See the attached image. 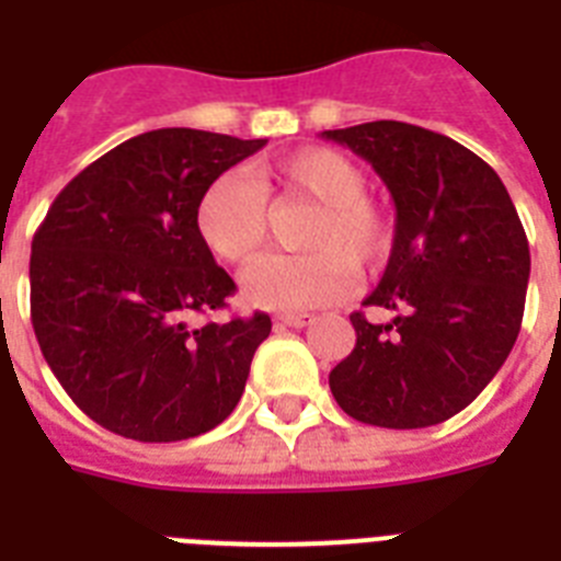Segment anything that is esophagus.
Wrapping results in <instances>:
<instances>
[{
	"instance_id": "1",
	"label": "esophagus",
	"mask_w": 561,
	"mask_h": 561,
	"mask_svg": "<svg viewBox=\"0 0 561 561\" xmlns=\"http://www.w3.org/2000/svg\"><path fill=\"white\" fill-rule=\"evenodd\" d=\"M277 321L284 323V327H291V330H304V327H309V323L314 321V314L309 312H298V314H280Z\"/></svg>"
}]
</instances>
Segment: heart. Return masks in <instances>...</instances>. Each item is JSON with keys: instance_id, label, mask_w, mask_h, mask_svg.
I'll return each mask as SVG.
<instances>
[{"instance_id": "obj_1", "label": "heart", "mask_w": 561, "mask_h": 561, "mask_svg": "<svg viewBox=\"0 0 561 561\" xmlns=\"http://www.w3.org/2000/svg\"><path fill=\"white\" fill-rule=\"evenodd\" d=\"M367 188V174L335 148H300L254 178L226 171L197 203L203 243L226 263L254 261L270 238L266 194L312 203L314 215L300 234L298 257H266L243 275V298L252 307L300 312L341 298L353 272L378 270L392 249V215Z\"/></svg>"}]
</instances>
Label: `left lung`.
<instances>
[{"label": "left lung", "instance_id": "1", "mask_svg": "<svg viewBox=\"0 0 561 561\" xmlns=\"http://www.w3.org/2000/svg\"><path fill=\"white\" fill-rule=\"evenodd\" d=\"M390 188L396 234L381 284L353 312L355 350L330 373L346 415L390 430L461 413L511 355L525 314L530 249L511 194L481 157L419 125L378 119L323 131Z\"/></svg>", "mask_w": 561, "mask_h": 561}]
</instances>
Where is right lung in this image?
<instances>
[{
	"instance_id": "add662e5",
	"label": "right lung",
	"mask_w": 561,
	"mask_h": 561,
	"mask_svg": "<svg viewBox=\"0 0 561 561\" xmlns=\"http://www.w3.org/2000/svg\"><path fill=\"white\" fill-rule=\"evenodd\" d=\"M266 140L157 128L59 192L31 243V321L65 392L134 442H183L238 407L270 314L186 327L234 280L197 231L201 194Z\"/></svg>"
}]
</instances>
